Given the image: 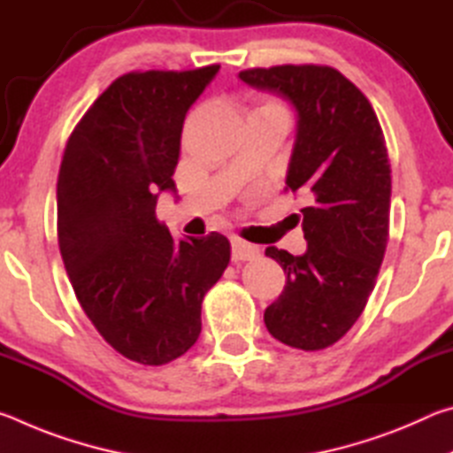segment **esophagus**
<instances>
[{
  "instance_id": "34e87169",
  "label": "esophagus",
  "mask_w": 453,
  "mask_h": 453,
  "mask_svg": "<svg viewBox=\"0 0 453 453\" xmlns=\"http://www.w3.org/2000/svg\"><path fill=\"white\" fill-rule=\"evenodd\" d=\"M259 256L257 245H251L248 242L240 240V237H234L232 240V259L234 262H250V259H256Z\"/></svg>"
}]
</instances>
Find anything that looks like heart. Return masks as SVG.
I'll return each mask as SVG.
<instances>
[{"label": "heart", "instance_id": "obj_1", "mask_svg": "<svg viewBox=\"0 0 453 453\" xmlns=\"http://www.w3.org/2000/svg\"><path fill=\"white\" fill-rule=\"evenodd\" d=\"M257 111H278V113H286V110H283V107L280 105V104H275V102H270V104H264L262 107H259Z\"/></svg>", "mask_w": 453, "mask_h": 453}]
</instances>
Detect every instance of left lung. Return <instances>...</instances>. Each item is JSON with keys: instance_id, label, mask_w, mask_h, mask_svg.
Returning a JSON list of instances; mask_svg holds the SVG:
<instances>
[{"instance_id": "8db88e82", "label": "left lung", "mask_w": 453, "mask_h": 453, "mask_svg": "<svg viewBox=\"0 0 453 453\" xmlns=\"http://www.w3.org/2000/svg\"><path fill=\"white\" fill-rule=\"evenodd\" d=\"M240 80L294 104L286 189L310 199L302 210L305 254L265 250L288 275L264 313L265 327L289 348L324 349L362 316L386 254L392 196L386 137L367 97L329 65L254 67Z\"/></svg>"}]
</instances>
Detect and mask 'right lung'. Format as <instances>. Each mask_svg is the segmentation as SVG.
Returning <instances> with one entry per match:
<instances>
[{"label": "right lung", "mask_w": 453, "mask_h": 453, "mask_svg": "<svg viewBox=\"0 0 453 453\" xmlns=\"http://www.w3.org/2000/svg\"><path fill=\"white\" fill-rule=\"evenodd\" d=\"M219 65L129 72L99 96L65 143L58 175L59 254L99 335L121 356L164 365L202 332V302L229 264L211 232L175 242L156 218L173 191L186 113Z\"/></svg>", "instance_id": "obj_1"}]
</instances>
